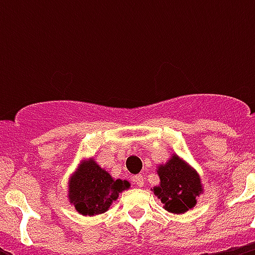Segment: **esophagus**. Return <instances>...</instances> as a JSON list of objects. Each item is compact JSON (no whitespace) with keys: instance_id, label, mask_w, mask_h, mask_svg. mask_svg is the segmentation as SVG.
<instances>
[{"instance_id":"obj_1","label":"esophagus","mask_w":255,"mask_h":255,"mask_svg":"<svg viewBox=\"0 0 255 255\" xmlns=\"http://www.w3.org/2000/svg\"><path fill=\"white\" fill-rule=\"evenodd\" d=\"M133 181H135V184L137 186H141L144 185V177H143V174H137V176H135V178H133Z\"/></svg>"}]
</instances>
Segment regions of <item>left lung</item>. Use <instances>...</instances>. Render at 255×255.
<instances>
[{
  "mask_svg": "<svg viewBox=\"0 0 255 255\" xmlns=\"http://www.w3.org/2000/svg\"><path fill=\"white\" fill-rule=\"evenodd\" d=\"M160 185L153 188V193L161 200L164 209L170 213H185L192 209L202 193L200 176L193 168L173 155L169 161L157 168Z\"/></svg>",
  "mask_w": 255,
  "mask_h": 255,
  "instance_id": "obj_1",
  "label": "left lung"
}]
</instances>
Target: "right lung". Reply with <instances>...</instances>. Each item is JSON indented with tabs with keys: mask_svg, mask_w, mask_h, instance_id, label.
<instances>
[{
	"mask_svg": "<svg viewBox=\"0 0 255 255\" xmlns=\"http://www.w3.org/2000/svg\"><path fill=\"white\" fill-rule=\"evenodd\" d=\"M128 188L127 180L112 178L94 159L83 160L70 177L69 200L83 216H96L107 212L120 192Z\"/></svg>",
	"mask_w": 255,
	"mask_h": 255,
	"instance_id": "1",
	"label": "right lung"
}]
</instances>
